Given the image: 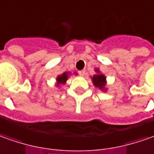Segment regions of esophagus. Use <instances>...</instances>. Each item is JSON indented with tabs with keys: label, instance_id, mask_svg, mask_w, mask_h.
<instances>
[{
	"label": "esophagus",
	"instance_id": "1",
	"mask_svg": "<svg viewBox=\"0 0 154 154\" xmlns=\"http://www.w3.org/2000/svg\"><path fill=\"white\" fill-rule=\"evenodd\" d=\"M78 73H79L80 76H84V75H85V71H83V70H82V71H79Z\"/></svg>",
	"mask_w": 154,
	"mask_h": 154
}]
</instances>
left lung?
<instances>
[{"mask_svg":"<svg viewBox=\"0 0 154 154\" xmlns=\"http://www.w3.org/2000/svg\"><path fill=\"white\" fill-rule=\"evenodd\" d=\"M93 82L94 84L95 87L99 88L101 89H103L105 86V77L102 74H99V75H94L93 77Z\"/></svg>","mask_w":154,"mask_h":154,"instance_id":"obj_1","label":"left lung"}]
</instances>
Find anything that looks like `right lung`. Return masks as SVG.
I'll list each match as a JSON object with an SVG mask.
<instances>
[{
  "mask_svg": "<svg viewBox=\"0 0 154 154\" xmlns=\"http://www.w3.org/2000/svg\"><path fill=\"white\" fill-rule=\"evenodd\" d=\"M67 77H68V75H67V73L65 72L63 73L61 76H59V77H57V82H58V84L60 83H65V82L67 80Z\"/></svg>",
  "mask_w": 154,
  "mask_h": 154,
  "instance_id": "1",
  "label": "right lung"
}]
</instances>
